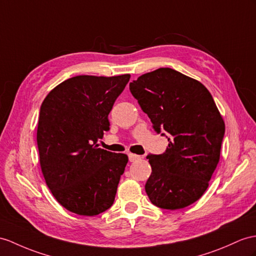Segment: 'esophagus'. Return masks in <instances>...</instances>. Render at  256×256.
<instances>
[{
  "mask_svg": "<svg viewBox=\"0 0 256 256\" xmlns=\"http://www.w3.org/2000/svg\"><path fill=\"white\" fill-rule=\"evenodd\" d=\"M128 156H129V160H130V162H136V160H138L141 158L140 155L132 154V153H130V154L128 155Z\"/></svg>",
  "mask_w": 256,
  "mask_h": 256,
  "instance_id": "34e87169",
  "label": "esophagus"
}]
</instances>
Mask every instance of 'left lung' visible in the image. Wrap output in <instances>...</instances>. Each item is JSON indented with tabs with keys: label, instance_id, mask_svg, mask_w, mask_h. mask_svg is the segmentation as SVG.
Listing matches in <instances>:
<instances>
[{
	"label": "left lung",
	"instance_id": "1",
	"mask_svg": "<svg viewBox=\"0 0 256 256\" xmlns=\"http://www.w3.org/2000/svg\"><path fill=\"white\" fill-rule=\"evenodd\" d=\"M158 132H168L164 154H148L152 167L146 192L154 205L179 210L196 202L220 158L225 122L210 91L172 68H158L130 82Z\"/></svg>",
	"mask_w": 256,
	"mask_h": 256
}]
</instances>
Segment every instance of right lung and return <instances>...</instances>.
<instances>
[{
    "mask_svg": "<svg viewBox=\"0 0 256 256\" xmlns=\"http://www.w3.org/2000/svg\"><path fill=\"white\" fill-rule=\"evenodd\" d=\"M130 74H81L48 92L36 129L40 166L46 182L62 206L96 216L114 203L128 156L98 148L110 129L108 114Z\"/></svg>",
    "mask_w": 256,
    "mask_h": 256,
    "instance_id": "add662e5",
    "label": "right lung"
}]
</instances>
